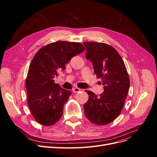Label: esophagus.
Segmentation results:
<instances>
[{"instance_id":"esophagus-1","label":"esophagus","mask_w":157,"mask_h":157,"mask_svg":"<svg viewBox=\"0 0 157 157\" xmlns=\"http://www.w3.org/2000/svg\"><path fill=\"white\" fill-rule=\"evenodd\" d=\"M73 91L74 93H77V92H78L82 91V90L78 88H77V87H76V88H75L73 89Z\"/></svg>"}]
</instances>
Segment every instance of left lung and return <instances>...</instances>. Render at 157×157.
<instances>
[{
	"label": "left lung",
	"mask_w": 157,
	"mask_h": 157,
	"mask_svg": "<svg viewBox=\"0 0 157 157\" xmlns=\"http://www.w3.org/2000/svg\"><path fill=\"white\" fill-rule=\"evenodd\" d=\"M86 58L92 63L94 73L101 78L104 92L98 96L86 90L88 101L84 105L85 116L97 125L115 119L122 111L130 88L126 66L118 52L105 43L85 42Z\"/></svg>",
	"instance_id": "1"
}]
</instances>
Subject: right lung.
I'll list each match as a JSON object with an SVG mask.
<instances>
[{
    "label": "right lung",
    "instance_id": "1",
    "mask_svg": "<svg viewBox=\"0 0 157 157\" xmlns=\"http://www.w3.org/2000/svg\"><path fill=\"white\" fill-rule=\"evenodd\" d=\"M84 49L78 42L58 41L42 47L34 56L25 83L28 106L39 124L52 126L62 117L63 105L71 91L55 84L54 78Z\"/></svg>",
    "mask_w": 157,
    "mask_h": 157
}]
</instances>
